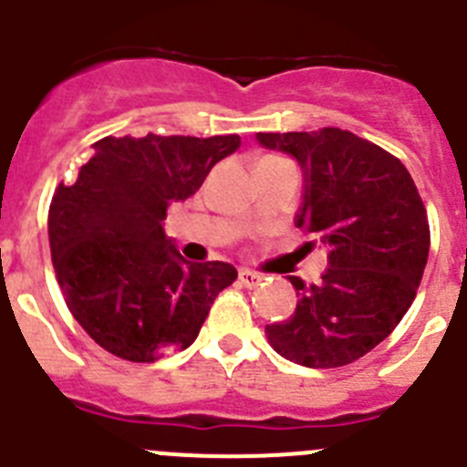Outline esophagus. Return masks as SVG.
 <instances>
[{"label": "esophagus", "instance_id": "esophagus-1", "mask_svg": "<svg viewBox=\"0 0 467 467\" xmlns=\"http://www.w3.org/2000/svg\"><path fill=\"white\" fill-rule=\"evenodd\" d=\"M239 281H242L246 287H255L263 283V276L255 272H251V269H239Z\"/></svg>", "mask_w": 467, "mask_h": 467}]
</instances>
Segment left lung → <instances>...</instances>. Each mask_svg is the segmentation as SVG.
I'll list each match as a JSON object with an SVG mask.
<instances>
[{
	"mask_svg": "<svg viewBox=\"0 0 467 467\" xmlns=\"http://www.w3.org/2000/svg\"><path fill=\"white\" fill-rule=\"evenodd\" d=\"M255 140L299 163L295 225L327 251L317 285L287 276L297 308L267 325L269 346L308 368L350 364L385 341L415 299L431 246L424 202L396 156L350 130L258 133Z\"/></svg>",
	"mask_w": 467,
	"mask_h": 467,
	"instance_id": "left-lung-1",
	"label": "left lung"
}]
</instances>
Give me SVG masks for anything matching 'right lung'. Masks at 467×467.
<instances>
[{
    "instance_id": "add662e5",
    "label": "right lung",
    "mask_w": 467,
    "mask_h": 467,
    "mask_svg": "<svg viewBox=\"0 0 467 467\" xmlns=\"http://www.w3.org/2000/svg\"><path fill=\"white\" fill-rule=\"evenodd\" d=\"M239 135L103 138L55 191L47 212L52 265L68 311L101 348L129 361L161 359L198 338L228 263H189L165 237V212L237 151Z\"/></svg>"
}]
</instances>
